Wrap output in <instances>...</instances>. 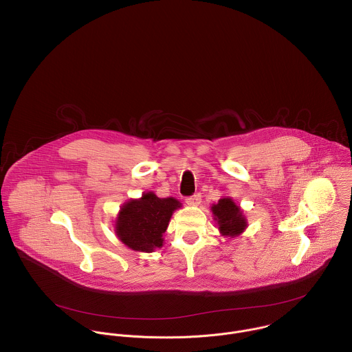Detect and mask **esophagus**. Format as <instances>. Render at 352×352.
<instances>
[{
    "label": "esophagus",
    "mask_w": 352,
    "mask_h": 352,
    "mask_svg": "<svg viewBox=\"0 0 352 352\" xmlns=\"http://www.w3.org/2000/svg\"><path fill=\"white\" fill-rule=\"evenodd\" d=\"M186 203H188L189 206H199V204L201 203V195H200V193H196V195H193V196L186 197Z\"/></svg>",
    "instance_id": "obj_1"
}]
</instances>
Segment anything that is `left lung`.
<instances>
[{"label": "left lung", "instance_id": "obj_1", "mask_svg": "<svg viewBox=\"0 0 352 352\" xmlns=\"http://www.w3.org/2000/svg\"><path fill=\"white\" fill-rule=\"evenodd\" d=\"M211 210L222 236L236 237L245 230L247 219L243 215L241 208L233 201V199H219L217 204H212Z\"/></svg>", "mask_w": 352, "mask_h": 352}]
</instances>
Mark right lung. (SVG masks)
Wrapping results in <instances>:
<instances>
[{"instance_id": "obj_1", "label": "right lung", "mask_w": 352, "mask_h": 352, "mask_svg": "<svg viewBox=\"0 0 352 352\" xmlns=\"http://www.w3.org/2000/svg\"><path fill=\"white\" fill-rule=\"evenodd\" d=\"M179 207L182 204L174 197L160 199L153 192H146L141 199H131L122 206L115 233L129 248L152 252L163 245V233L173 212Z\"/></svg>"}]
</instances>
